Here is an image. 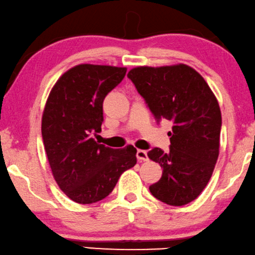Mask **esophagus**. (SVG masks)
Segmentation results:
<instances>
[{
  "mask_svg": "<svg viewBox=\"0 0 255 255\" xmlns=\"http://www.w3.org/2000/svg\"><path fill=\"white\" fill-rule=\"evenodd\" d=\"M136 157H137V159L139 162H145V160H148V153H146L145 150H141L138 149L137 152H136Z\"/></svg>",
  "mask_w": 255,
  "mask_h": 255,
  "instance_id": "1",
  "label": "esophagus"
}]
</instances>
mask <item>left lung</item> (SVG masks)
<instances>
[{
	"mask_svg": "<svg viewBox=\"0 0 255 255\" xmlns=\"http://www.w3.org/2000/svg\"><path fill=\"white\" fill-rule=\"evenodd\" d=\"M127 76L157 121L173 123L170 151L153 148L148 152L163 168L150 193L170 206H185L206 188L220 153L222 116L216 97L187 64L136 67Z\"/></svg>",
	"mask_w": 255,
	"mask_h": 255,
	"instance_id": "obj_1",
	"label": "left lung"
}]
</instances>
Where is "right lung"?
<instances>
[{
	"label": "right lung",
	"instance_id": "add662e5",
	"mask_svg": "<svg viewBox=\"0 0 255 255\" xmlns=\"http://www.w3.org/2000/svg\"><path fill=\"white\" fill-rule=\"evenodd\" d=\"M127 68L78 64L53 87L41 135L53 177L64 194L81 204L105 199L120 175L136 164V149H112L95 141L102 131L103 103Z\"/></svg>",
	"mask_w": 255,
	"mask_h": 255
}]
</instances>
